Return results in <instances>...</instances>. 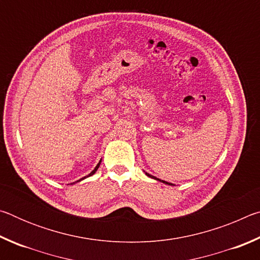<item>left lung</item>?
Masks as SVG:
<instances>
[{"mask_svg": "<svg viewBox=\"0 0 260 260\" xmlns=\"http://www.w3.org/2000/svg\"><path fill=\"white\" fill-rule=\"evenodd\" d=\"M146 174L148 175V177H150V178H152V179H156V180H158V181H160V182H162V183H166V184H171V186H173V184H172V183H170V182H166V181H164V180L157 179L156 177H152V175H151V174H149V173H147V172H146Z\"/></svg>", "mask_w": 260, "mask_h": 260, "instance_id": "left-lung-1", "label": "left lung"}]
</instances>
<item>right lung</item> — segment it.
<instances>
[{
	"label": "right lung",
	"mask_w": 260,
	"mask_h": 260,
	"mask_svg": "<svg viewBox=\"0 0 260 260\" xmlns=\"http://www.w3.org/2000/svg\"><path fill=\"white\" fill-rule=\"evenodd\" d=\"M100 164H101V160H100V162H99V164L98 165H96V167H95V169L93 170V171H91V172L89 173V174H88L87 175V177H85V178H82V179H80V180H78V181L77 182H79V181H81V180H83V179H86V178H88V177H90V175H93L95 172H96V171H98V169H99V167H100Z\"/></svg>",
	"instance_id": "obj_1"
}]
</instances>
